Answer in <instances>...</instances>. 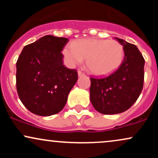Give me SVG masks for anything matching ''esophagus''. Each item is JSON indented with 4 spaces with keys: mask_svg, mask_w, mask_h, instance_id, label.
Instances as JSON below:
<instances>
[{
    "mask_svg": "<svg viewBox=\"0 0 158 158\" xmlns=\"http://www.w3.org/2000/svg\"><path fill=\"white\" fill-rule=\"evenodd\" d=\"M85 74L82 73V72L81 71H80V70H79V71H78V76H79V77H81V76H84Z\"/></svg>",
    "mask_w": 158,
    "mask_h": 158,
    "instance_id": "34e87169",
    "label": "esophagus"
}]
</instances>
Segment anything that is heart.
I'll return each mask as SVG.
<instances>
[{
	"mask_svg": "<svg viewBox=\"0 0 158 158\" xmlns=\"http://www.w3.org/2000/svg\"><path fill=\"white\" fill-rule=\"evenodd\" d=\"M69 66L81 64L87 59L88 70L97 77H107L122 64L124 48L115 40L85 39L69 43L62 51Z\"/></svg>",
	"mask_w": 158,
	"mask_h": 158,
	"instance_id": "obj_1",
	"label": "heart"
}]
</instances>
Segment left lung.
<instances>
[{"mask_svg":"<svg viewBox=\"0 0 158 158\" xmlns=\"http://www.w3.org/2000/svg\"><path fill=\"white\" fill-rule=\"evenodd\" d=\"M115 39L124 48L122 64L107 77H90V102L98 112L103 114L126 111L137 101L143 88L145 59L142 54L135 44Z\"/></svg>","mask_w":158,"mask_h":158,"instance_id":"1","label":"left lung"}]
</instances>
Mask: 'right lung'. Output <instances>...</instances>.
<instances>
[{
	"label": "right lung",
	"mask_w": 158,
	"mask_h": 158,
	"mask_svg": "<svg viewBox=\"0 0 158 158\" xmlns=\"http://www.w3.org/2000/svg\"><path fill=\"white\" fill-rule=\"evenodd\" d=\"M68 41L45 35L25 46L18 59V94L23 106L36 115L48 117L60 112L77 81V70L63 64L61 51Z\"/></svg>",
	"instance_id": "add662e5"
}]
</instances>
